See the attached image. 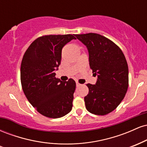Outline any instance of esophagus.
<instances>
[{"label": "esophagus", "instance_id": "34e87169", "mask_svg": "<svg viewBox=\"0 0 147 147\" xmlns=\"http://www.w3.org/2000/svg\"><path fill=\"white\" fill-rule=\"evenodd\" d=\"M76 85H77V86H81V84L79 83V82H76Z\"/></svg>", "mask_w": 147, "mask_h": 147}]
</instances>
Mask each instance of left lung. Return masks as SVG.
<instances>
[{
	"instance_id": "8db88e82",
	"label": "left lung",
	"mask_w": 147,
	"mask_h": 147,
	"mask_svg": "<svg viewBox=\"0 0 147 147\" xmlns=\"http://www.w3.org/2000/svg\"><path fill=\"white\" fill-rule=\"evenodd\" d=\"M86 46L89 64L97 80L88 84L84 97L88 112L104 115L112 112L124 99L129 86V68L121 49L105 36L95 33L76 34Z\"/></svg>"
}]
</instances>
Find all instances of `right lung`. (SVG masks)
Segmentation results:
<instances>
[{
    "mask_svg": "<svg viewBox=\"0 0 147 147\" xmlns=\"http://www.w3.org/2000/svg\"><path fill=\"white\" fill-rule=\"evenodd\" d=\"M72 34L45 35L34 41L25 52L21 65V82L27 99L39 113L59 118L72 108L76 83L72 79L56 78L61 50L76 38Z\"/></svg>",
    "mask_w": 147,
    "mask_h": 147,
    "instance_id": "add662e5",
    "label": "right lung"
}]
</instances>
